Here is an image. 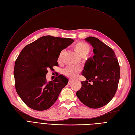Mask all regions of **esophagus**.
<instances>
[{
	"mask_svg": "<svg viewBox=\"0 0 135 135\" xmlns=\"http://www.w3.org/2000/svg\"><path fill=\"white\" fill-rule=\"evenodd\" d=\"M73 82V81H72V80H69V82H68V84H69V85L71 84Z\"/></svg>",
	"mask_w": 135,
	"mask_h": 135,
	"instance_id": "obj_1",
	"label": "esophagus"
}]
</instances>
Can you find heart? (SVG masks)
I'll use <instances>...</instances> for the list:
<instances>
[{
  "label": "heart",
  "mask_w": 135,
  "mask_h": 135,
  "mask_svg": "<svg viewBox=\"0 0 135 135\" xmlns=\"http://www.w3.org/2000/svg\"><path fill=\"white\" fill-rule=\"evenodd\" d=\"M74 49L76 53L82 57H85L88 54L91 50V48L89 45L83 42H79L77 43L74 46ZM63 54L64 50H62L60 52L58 57H57L58 62H60L62 60ZM81 69L80 68L68 66L63 70V74L68 78L74 79L78 75Z\"/></svg>",
  "instance_id": "b5f03b06"
}]
</instances>
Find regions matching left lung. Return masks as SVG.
Returning <instances> with one entry per match:
<instances>
[{"label": "left lung", "mask_w": 135, "mask_h": 135, "mask_svg": "<svg viewBox=\"0 0 135 135\" xmlns=\"http://www.w3.org/2000/svg\"><path fill=\"white\" fill-rule=\"evenodd\" d=\"M85 41L93 47L94 55L86 61L82 75L86 81L76 95L85 105L97 109L107 105L116 93L120 79V66L114 50L98 38L88 37ZM92 81L91 85L89 81Z\"/></svg>", "instance_id": "1"}]
</instances>
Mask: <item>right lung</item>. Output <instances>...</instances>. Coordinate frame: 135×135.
Returning <instances> with one entry per match:
<instances>
[{
    "instance_id": "1",
    "label": "right lung",
    "mask_w": 135,
    "mask_h": 135,
    "mask_svg": "<svg viewBox=\"0 0 135 135\" xmlns=\"http://www.w3.org/2000/svg\"><path fill=\"white\" fill-rule=\"evenodd\" d=\"M71 38L45 36L27 45L15 61L16 90L22 101L35 110H47L58 98L68 79L60 75L47 82L48 69L57 66L61 51L74 42Z\"/></svg>"
}]
</instances>
